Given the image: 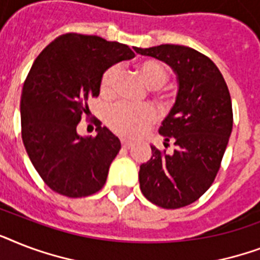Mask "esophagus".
Masks as SVG:
<instances>
[{"label": "esophagus", "instance_id": "esophagus-1", "mask_svg": "<svg viewBox=\"0 0 260 260\" xmlns=\"http://www.w3.org/2000/svg\"><path fill=\"white\" fill-rule=\"evenodd\" d=\"M121 146L124 148H131V147L134 146V143L131 142V140H126V139H121Z\"/></svg>", "mask_w": 260, "mask_h": 260}]
</instances>
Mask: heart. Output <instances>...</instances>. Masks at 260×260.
Returning <instances> with one entry per match:
<instances>
[{"instance_id":"heart-1","label":"heart","mask_w":260,"mask_h":260,"mask_svg":"<svg viewBox=\"0 0 260 260\" xmlns=\"http://www.w3.org/2000/svg\"><path fill=\"white\" fill-rule=\"evenodd\" d=\"M138 71L144 82L152 89L160 87L167 81V70L162 63L155 59H147L138 64ZM118 78V67L112 66L102 74L100 89L102 95L110 97L116 90ZM155 112L148 105L135 106L125 102H118L108 110L106 122L118 135L136 138L147 129L154 121Z\"/></svg>"}]
</instances>
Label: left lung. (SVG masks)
Segmentation results:
<instances>
[{"mask_svg": "<svg viewBox=\"0 0 260 260\" xmlns=\"http://www.w3.org/2000/svg\"><path fill=\"white\" fill-rule=\"evenodd\" d=\"M162 60L177 75L175 102L159 134L171 152L151 146L152 156L140 165L139 182L144 197L165 209L197 201L213 183L230 140L234 114L230 90L208 56L185 46L162 44L134 48Z\"/></svg>", "mask_w": 260, "mask_h": 260, "instance_id": "8db88e82", "label": "left lung"}]
</instances>
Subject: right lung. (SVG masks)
Returning <instances> with one entry per match:
<instances>
[{"mask_svg":"<svg viewBox=\"0 0 260 260\" xmlns=\"http://www.w3.org/2000/svg\"><path fill=\"white\" fill-rule=\"evenodd\" d=\"M135 52L98 36L60 35L40 52L21 93L22 143L47 186L66 197H87L105 185L121 148L116 135L97 125L95 138L77 125L89 116L87 100L98 97L102 74Z\"/></svg>","mask_w":260,"mask_h":260,"instance_id":"add662e5","label":"right lung"}]
</instances>
